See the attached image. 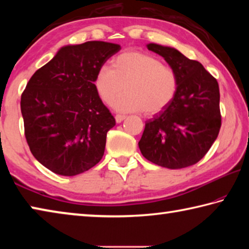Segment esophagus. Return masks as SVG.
Returning a JSON list of instances; mask_svg holds the SVG:
<instances>
[{"instance_id": "1", "label": "esophagus", "mask_w": 249, "mask_h": 249, "mask_svg": "<svg viewBox=\"0 0 249 249\" xmlns=\"http://www.w3.org/2000/svg\"><path fill=\"white\" fill-rule=\"evenodd\" d=\"M125 119H126V116H125V115H122V114H117V115L115 116L116 123H121V122H123Z\"/></svg>"}]
</instances>
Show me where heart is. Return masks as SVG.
Here are the masks:
<instances>
[{
  "instance_id": "1",
  "label": "heart",
  "mask_w": 249,
  "mask_h": 249,
  "mask_svg": "<svg viewBox=\"0 0 249 249\" xmlns=\"http://www.w3.org/2000/svg\"><path fill=\"white\" fill-rule=\"evenodd\" d=\"M126 93L114 103L117 112L156 114L171 102L178 88L177 74L150 54L128 52L117 56L112 67H100L94 78L96 94L111 105L122 92Z\"/></svg>"
}]
</instances>
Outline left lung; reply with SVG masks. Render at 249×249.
<instances>
[{
	"instance_id": "left-lung-1",
	"label": "left lung",
	"mask_w": 249,
	"mask_h": 249,
	"mask_svg": "<svg viewBox=\"0 0 249 249\" xmlns=\"http://www.w3.org/2000/svg\"><path fill=\"white\" fill-rule=\"evenodd\" d=\"M147 48L175 71L178 88L171 102L146 121L138 142L141 153L168 169L192 166L204 157L220 132L218 83L199 61L174 47L150 43Z\"/></svg>"
}]
</instances>
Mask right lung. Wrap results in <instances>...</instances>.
I'll return each mask as SVG.
<instances>
[{"label": "right lung", "mask_w": 249, "mask_h": 249, "mask_svg": "<svg viewBox=\"0 0 249 249\" xmlns=\"http://www.w3.org/2000/svg\"><path fill=\"white\" fill-rule=\"evenodd\" d=\"M120 49L96 40L64 46L28 81L20 98L25 137L34 157L54 174L77 176L102 159L115 119L96 94L94 78Z\"/></svg>", "instance_id": "obj_1"}]
</instances>
